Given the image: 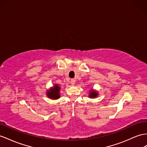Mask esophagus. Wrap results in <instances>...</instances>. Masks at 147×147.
Here are the masks:
<instances>
[{
	"instance_id": "34e87169",
	"label": "esophagus",
	"mask_w": 147,
	"mask_h": 147,
	"mask_svg": "<svg viewBox=\"0 0 147 147\" xmlns=\"http://www.w3.org/2000/svg\"><path fill=\"white\" fill-rule=\"evenodd\" d=\"M75 82H76V81H75V80H74V79H73V80H71V84H72L73 86L74 85Z\"/></svg>"
}]
</instances>
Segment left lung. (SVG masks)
<instances>
[{
  "mask_svg": "<svg viewBox=\"0 0 147 147\" xmlns=\"http://www.w3.org/2000/svg\"><path fill=\"white\" fill-rule=\"evenodd\" d=\"M97 95H98V93H97L96 91L92 90V91H91V92L89 93V97H91V98H95V97L97 96Z\"/></svg>",
  "mask_w": 147,
  "mask_h": 147,
  "instance_id": "1",
  "label": "left lung"
}]
</instances>
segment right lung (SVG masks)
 <instances>
[{"label": "right lung", "mask_w": 147, "mask_h": 147, "mask_svg": "<svg viewBox=\"0 0 147 147\" xmlns=\"http://www.w3.org/2000/svg\"><path fill=\"white\" fill-rule=\"evenodd\" d=\"M59 91L60 87H59L58 84H55L53 87L50 88L49 91H47V95L49 98L52 99H58L60 97Z\"/></svg>", "instance_id": "obj_1"}]
</instances>
